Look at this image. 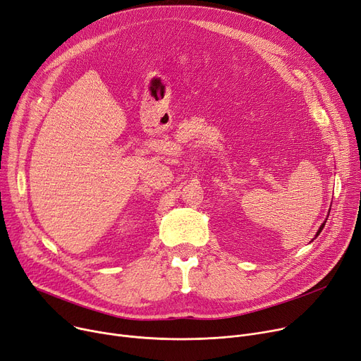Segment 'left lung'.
Here are the masks:
<instances>
[{"instance_id": "obj_1", "label": "left lung", "mask_w": 361, "mask_h": 361, "mask_svg": "<svg viewBox=\"0 0 361 361\" xmlns=\"http://www.w3.org/2000/svg\"><path fill=\"white\" fill-rule=\"evenodd\" d=\"M325 224H326V221H325L324 224H322V225L319 226V230H317V233H316V237H317V235H319V234L322 233V230H324V226H325ZM316 237H314V238H316Z\"/></svg>"}]
</instances>
